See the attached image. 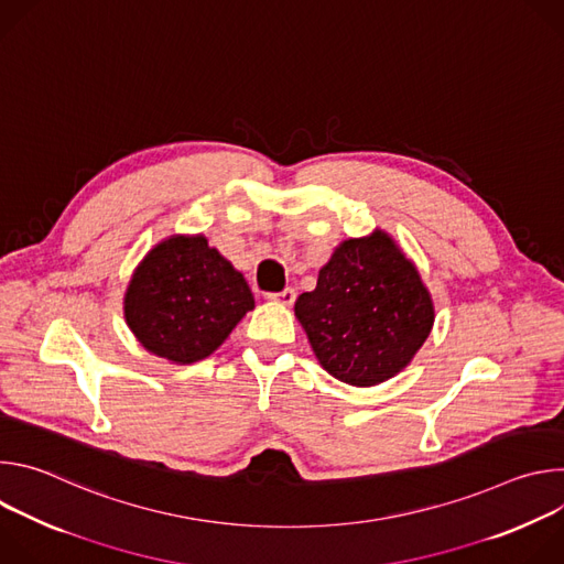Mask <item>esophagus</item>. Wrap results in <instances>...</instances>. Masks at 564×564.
Returning <instances> with one entry per match:
<instances>
[{
    "mask_svg": "<svg viewBox=\"0 0 564 564\" xmlns=\"http://www.w3.org/2000/svg\"><path fill=\"white\" fill-rule=\"evenodd\" d=\"M268 299H270V301H276V303H283V305H292L294 299H296V292H294V288H285V290H281V292L268 294Z\"/></svg>",
    "mask_w": 564,
    "mask_h": 564,
    "instance_id": "esophagus-1",
    "label": "esophagus"
}]
</instances>
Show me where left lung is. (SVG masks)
<instances>
[{
    "mask_svg": "<svg viewBox=\"0 0 564 564\" xmlns=\"http://www.w3.org/2000/svg\"><path fill=\"white\" fill-rule=\"evenodd\" d=\"M294 314L335 379L377 386L404 370L433 330L431 292L394 240L375 229L348 238L318 270Z\"/></svg>",
    "mask_w": 564,
    "mask_h": 564,
    "instance_id": "obj_1",
    "label": "left lung"
}]
</instances>
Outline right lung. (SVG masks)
Here are the masks:
<instances>
[{
  "instance_id": "add662e5",
  "label": "right lung",
  "mask_w": 564,
  "mask_h": 564,
  "mask_svg": "<svg viewBox=\"0 0 564 564\" xmlns=\"http://www.w3.org/2000/svg\"><path fill=\"white\" fill-rule=\"evenodd\" d=\"M250 310L248 281L203 234L160 240L124 292V318L135 339L174 364L209 357Z\"/></svg>"
}]
</instances>
